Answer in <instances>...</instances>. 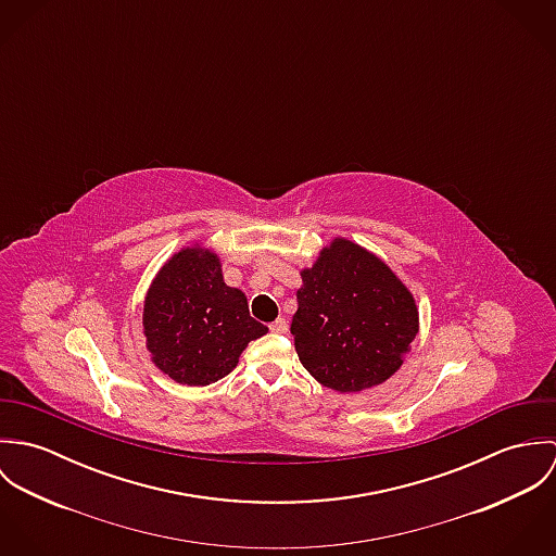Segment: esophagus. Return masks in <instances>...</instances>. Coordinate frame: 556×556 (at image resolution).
I'll return each mask as SVG.
<instances>
[{
  "label": "esophagus",
  "mask_w": 556,
  "mask_h": 556,
  "mask_svg": "<svg viewBox=\"0 0 556 556\" xmlns=\"http://www.w3.org/2000/svg\"><path fill=\"white\" fill-rule=\"evenodd\" d=\"M269 329H271L274 333H287V329H289L287 318H276V320L269 325Z\"/></svg>",
  "instance_id": "1"
}]
</instances>
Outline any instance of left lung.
I'll list each match as a JSON object with an SVG mask.
<instances>
[{
  "label": "left lung",
  "instance_id": "1",
  "mask_svg": "<svg viewBox=\"0 0 556 556\" xmlns=\"http://www.w3.org/2000/svg\"><path fill=\"white\" fill-rule=\"evenodd\" d=\"M291 333L304 368L320 386L364 392L386 383L419 331L406 285L370 250L336 238L302 269Z\"/></svg>",
  "mask_w": 556,
  "mask_h": 556
}]
</instances>
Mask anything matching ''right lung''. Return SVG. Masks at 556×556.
Segmentation results:
<instances>
[{"label":"right lung","mask_w":556,"mask_h":556,"mask_svg":"<svg viewBox=\"0 0 556 556\" xmlns=\"http://www.w3.org/2000/svg\"><path fill=\"white\" fill-rule=\"evenodd\" d=\"M146 346L160 372L203 388L238 366L250 340L267 327L250 317L245 295L225 282L220 256L201 243L175 252L143 302Z\"/></svg>","instance_id":"1"}]
</instances>
